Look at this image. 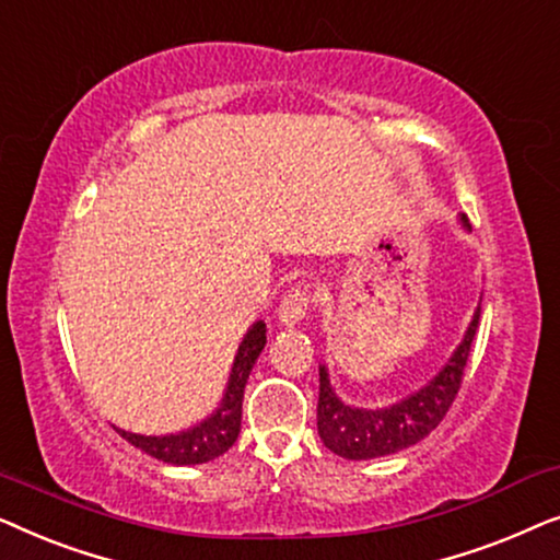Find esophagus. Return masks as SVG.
Returning <instances> with one entry per match:
<instances>
[{
  "instance_id": "esophagus-1",
  "label": "esophagus",
  "mask_w": 560,
  "mask_h": 560,
  "mask_svg": "<svg viewBox=\"0 0 560 560\" xmlns=\"http://www.w3.org/2000/svg\"><path fill=\"white\" fill-rule=\"evenodd\" d=\"M311 308V290L308 285H293L282 295L278 318L282 326H295L305 318V313Z\"/></svg>"
}]
</instances>
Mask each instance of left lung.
<instances>
[{
	"mask_svg": "<svg viewBox=\"0 0 560 560\" xmlns=\"http://www.w3.org/2000/svg\"><path fill=\"white\" fill-rule=\"evenodd\" d=\"M462 224L466 219L462 217ZM479 308L474 313L464 341L458 343L446 366L428 382L423 389L405 397V400L389 405V408H354L339 400L328 382L326 366H318V435L326 448L351 462H366L412 446L423 441L435 425L446 418L451 402L456 400L462 387L466 362L471 354V341L479 328Z\"/></svg>",
	"mask_w": 560,
	"mask_h": 560,
	"instance_id": "left-lung-1",
	"label": "left lung"
}]
</instances>
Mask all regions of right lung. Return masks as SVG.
Returning a JSON list of instances; mask_svg holds the SVG:
<instances>
[{
    "label": "right lung",
    "mask_w": 560,
    "mask_h": 560,
    "mask_svg": "<svg viewBox=\"0 0 560 560\" xmlns=\"http://www.w3.org/2000/svg\"><path fill=\"white\" fill-rule=\"evenodd\" d=\"M265 324L257 320L249 328L244 341L240 343V351L234 357L232 374H229L226 393L221 397V405L211 412L201 423L188 428V431L171 433V435H140L129 431H117L121 439H127L132 446H137L144 454L165 464L175 466H190V464H206L211 458L226 454L234 446L236 435L242 428V400H244V385H247L252 366H255L259 351L265 349L267 336Z\"/></svg>",
    "instance_id": "1"
}]
</instances>
